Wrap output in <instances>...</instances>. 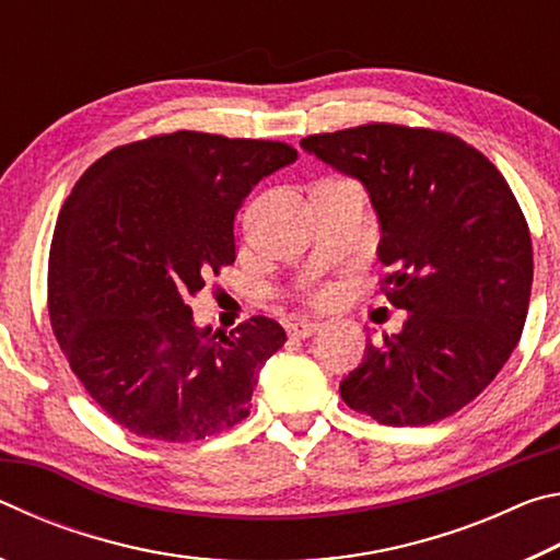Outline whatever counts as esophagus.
Listing matches in <instances>:
<instances>
[{
	"label": "esophagus",
	"instance_id": "obj_1",
	"mask_svg": "<svg viewBox=\"0 0 560 560\" xmlns=\"http://www.w3.org/2000/svg\"><path fill=\"white\" fill-rule=\"evenodd\" d=\"M320 324L316 320H308V318H293L289 324V336L293 338H308L311 334H316Z\"/></svg>",
	"mask_w": 560,
	"mask_h": 560
}]
</instances>
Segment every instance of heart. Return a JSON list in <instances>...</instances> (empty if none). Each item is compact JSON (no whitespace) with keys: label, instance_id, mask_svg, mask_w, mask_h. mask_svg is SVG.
<instances>
[{"label":"heart","instance_id":"1","mask_svg":"<svg viewBox=\"0 0 560 560\" xmlns=\"http://www.w3.org/2000/svg\"><path fill=\"white\" fill-rule=\"evenodd\" d=\"M318 299H320V301H326V299H328V293H320V296H318Z\"/></svg>","mask_w":560,"mask_h":560}]
</instances>
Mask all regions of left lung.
Returning <instances> with one entry per match:
<instances>
[{"label": "left lung", "mask_w": 560, "mask_h": 560, "mask_svg": "<svg viewBox=\"0 0 560 560\" xmlns=\"http://www.w3.org/2000/svg\"><path fill=\"white\" fill-rule=\"evenodd\" d=\"M365 187L381 224L385 296L407 311L397 334L368 338L340 381L350 410L422 428L494 381L526 324L534 249L514 192L457 136L371 122L301 140Z\"/></svg>", "instance_id": "1"}]
</instances>
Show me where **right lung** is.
I'll list each match as a JSON object with an SVG mask.
<instances>
[{
  "instance_id": "add662e5",
  "label": "right lung",
  "mask_w": 560,
  "mask_h": 560,
  "mask_svg": "<svg viewBox=\"0 0 560 560\" xmlns=\"http://www.w3.org/2000/svg\"><path fill=\"white\" fill-rule=\"evenodd\" d=\"M296 158L273 140L177 130L110 150L73 185L49 254L51 328L120 428L195 442L249 415L287 334L267 316L200 328L189 299L234 264L244 197Z\"/></svg>"
}]
</instances>
